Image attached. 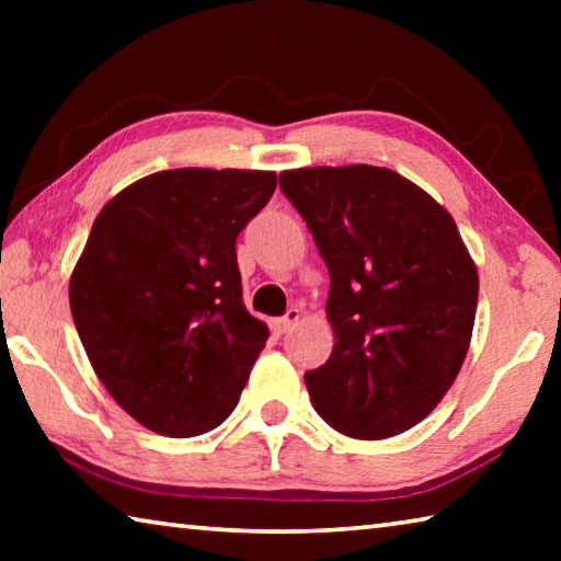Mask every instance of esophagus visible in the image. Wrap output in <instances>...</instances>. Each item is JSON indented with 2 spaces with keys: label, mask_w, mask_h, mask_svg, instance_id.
<instances>
[{
  "label": "esophagus",
  "mask_w": 561,
  "mask_h": 561,
  "mask_svg": "<svg viewBox=\"0 0 561 561\" xmlns=\"http://www.w3.org/2000/svg\"><path fill=\"white\" fill-rule=\"evenodd\" d=\"M301 319V309H297V307H291L287 314H284L282 319H277L274 321V331H277V334H287L289 329H294L297 327V321Z\"/></svg>",
  "instance_id": "34e87169"
}]
</instances>
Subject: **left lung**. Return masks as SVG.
I'll return each mask as SVG.
<instances>
[{
    "instance_id": "obj_1",
    "label": "left lung",
    "mask_w": 561,
    "mask_h": 561,
    "mask_svg": "<svg viewBox=\"0 0 561 561\" xmlns=\"http://www.w3.org/2000/svg\"><path fill=\"white\" fill-rule=\"evenodd\" d=\"M327 262L334 351L304 374L311 403L348 438L421 423L470 348L478 267L458 225L425 190L376 165L279 173Z\"/></svg>"
}]
</instances>
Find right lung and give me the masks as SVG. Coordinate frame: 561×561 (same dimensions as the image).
<instances>
[{"instance_id":"right-lung-1","label":"right lung","mask_w":561,"mask_h":561,"mask_svg":"<svg viewBox=\"0 0 561 561\" xmlns=\"http://www.w3.org/2000/svg\"><path fill=\"white\" fill-rule=\"evenodd\" d=\"M272 170H160L103 205L69 301L93 371L148 431L193 438L234 411L270 329L244 309L234 242Z\"/></svg>"}]
</instances>
